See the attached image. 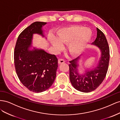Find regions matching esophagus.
I'll use <instances>...</instances> for the list:
<instances>
[{"mask_svg":"<svg viewBox=\"0 0 120 120\" xmlns=\"http://www.w3.org/2000/svg\"><path fill=\"white\" fill-rule=\"evenodd\" d=\"M65 62V61L64 60L62 59H59L58 60V63L59 64H63Z\"/></svg>","mask_w":120,"mask_h":120,"instance_id":"1","label":"esophagus"}]
</instances>
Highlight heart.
<instances>
[{
  "label": "heart",
  "instance_id": "b5f03b06",
  "mask_svg": "<svg viewBox=\"0 0 120 120\" xmlns=\"http://www.w3.org/2000/svg\"><path fill=\"white\" fill-rule=\"evenodd\" d=\"M92 35L88 28L80 26H74L64 28L57 32L56 38L52 35L49 36L52 45L56 50L62 48L61 44H68L67 50L71 55L80 53L84 49Z\"/></svg>",
  "mask_w": 120,
  "mask_h": 120
}]
</instances>
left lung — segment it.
<instances>
[{"label":"left lung","instance_id":"obj_1","mask_svg":"<svg viewBox=\"0 0 120 120\" xmlns=\"http://www.w3.org/2000/svg\"><path fill=\"white\" fill-rule=\"evenodd\" d=\"M97 37L93 44L101 52V57L98 66L92 70L86 71L84 75L78 73V59L70 61V79L74 88L80 92L89 93L95 90L106 76L110 60V49L103 32L97 28Z\"/></svg>","mask_w":120,"mask_h":120}]
</instances>
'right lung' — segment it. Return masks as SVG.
Wrapping results in <instances>:
<instances>
[{
	"label": "right lung",
	"mask_w": 120,
	"mask_h": 120,
	"mask_svg": "<svg viewBox=\"0 0 120 120\" xmlns=\"http://www.w3.org/2000/svg\"><path fill=\"white\" fill-rule=\"evenodd\" d=\"M46 22L36 21L21 32L14 52L15 71L21 82L30 90L41 93L49 89L55 80L58 67L54 54L42 49L30 50L32 35H43L42 26Z\"/></svg>",
	"instance_id": "obj_1"
}]
</instances>
